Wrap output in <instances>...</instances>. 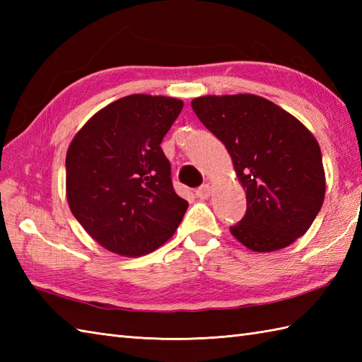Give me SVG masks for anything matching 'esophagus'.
<instances>
[{"mask_svg": "<svg viewBox=\"0 0 362 362\" xmlns=\"http://www.w3.org/2000/svg\"><path fill=\"white\" fill-rule=\"evenodd\" d=\"M210 193H211V188H210L209 183H205V185L199 187V188L196 189V196H197L199 199H209V197H210Z\"/></svg>", "mask_w": 362, "mask_h": 362, "instance_id": "34e87169", "label": "esophagus"}]
</instances>
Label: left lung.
Segmentation results:
<instances>
[{"label": "left lung", "instance_id": "left-lung-1", "mask_svg": "<svg viewBox=\"0 0 362 362\" xmlns=\"http://www.w3.org/2000/svg\"><path fill=\"white\" fill-rule=\"evenodd\" d=\"M191 107L224 143L245 189L247 211L230 227L236 240L272 252L303 236L325 197L322 153L310 130L257 95L201 96Z\"/></svg>", "mask_w": 362, "mask_h": 362}]
</instances>
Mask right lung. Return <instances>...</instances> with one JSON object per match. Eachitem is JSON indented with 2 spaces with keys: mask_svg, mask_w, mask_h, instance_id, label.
Returning a JSON list of instances; mask_svg holds the SVG:
<instances>
[{
  "mask_svg": "<svg viewBox=\"0 0 362 362\" xmlns=\"http://www.w3.org/2000/svg\"><path fill=\"white\" fill-rule=\"evenodd\" d=\"M180 99L124 96L93 115L66 152V199L95 241L122 257L165 244L188 202L175 194L161 140L182 112Z\"/></svg>",
  "mask_w": 362,
  "mask_h": 362,
  "instance_id": "obj_1",
  "label": "right lung"
}]
</instances>
